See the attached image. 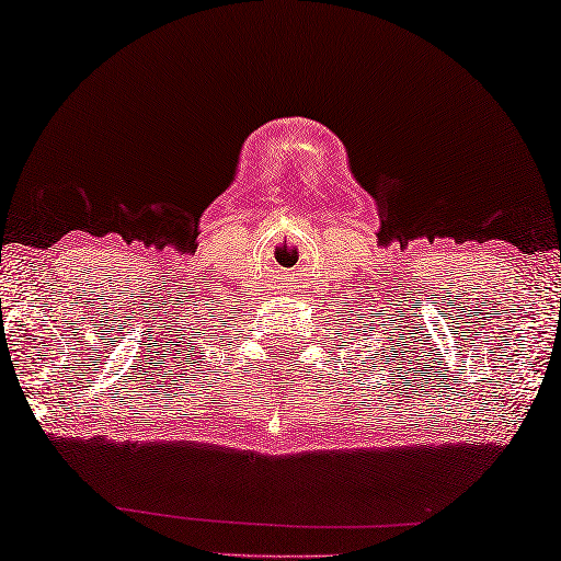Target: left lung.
Here are the masks:
<instances>
[{"label": "left lung", "instance_id": "8db88e82", "mask_svg": "<svg viewBox=\"0 0 561 561\" xmlns=\"http://www.w3.org/2000/svg\"><path fill=\"white\" fill-rule=\"evenodd\" d=\"M364 316H366V313H360V316L356 318V321L360 323V329H364V333H366L368 323H364ZM348 323H351V318H348ZM381 325H386V321H381ZM356 329H358V325H348V331H356ZM396 329H399V325H396ZM396 329L391 325V331H396ZM399 331H401V329H399ZM411 339H413V335H411ZM351 341H353V339H351ZM368 348H370V343H368ZM407 348H409L407 335L399 333V339H396V335H393V341H389V343H386V346H381V351H374V366L378 364V362L375 360V358L378 357L381 364H383L386 358H391V364H396V360H399V368H403V364H407ZM348 368H351V360H348ZM366 370H368V368H360V376H364ZM381 370H383V368H381ZM348 376H353V370H348Z\"/></svg>", "mask_w": 561, "mask_h": 561}]
</instances>
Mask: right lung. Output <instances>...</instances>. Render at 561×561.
Instances as JSON below:
<instances>
[{
    "label": "right lung",
    "mask_w": 561,
    "mask_h": 561,
    "mask_svg": "<svg viewBox=\"0 0 561 561\" xmlns=\"http://www.w3.org/2000/svg\"><path fill=\"white\" fill-rule=\"evenodd\" d=\"M193 335H195V339H201V329H197V333H193ZM191 350H195L197 353V343H193V348ZM180 353H185V358H193V360H187V363L196 364V368L191 369L190 367L186 366L185 360H180V364H183V368H185V370H193V381H195V370L203 366V360H197V358H201V356H195V354H191L190 351H187V346H183V348H180ZM208 364H210V360H208ZM208 370H210V368H208ZM210 374H215V370H210ZM185 381H187V378H185Z\"/></svg>",
    "instance_id": "right-lung-1"
}]
</instances>
